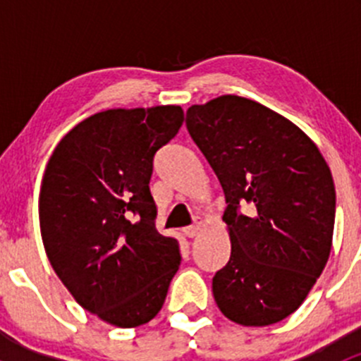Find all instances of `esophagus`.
<instances>
[{"label":"esophagus","instance_id":"34e87169","mask_svg":"<svg viewBox=\"0 0 361 361\" xmlns=\"http://www.w3.org/2000/svg\"><path fill=\"white\" fill-rule=\"evenodd\" d=\"M201 227H202V220H201V218H197V220L194 221V225L183 228V234L187 235V238H195V235L201 232Z\"/></svg>","mask_w":361,"mask_h":361}]
</instances>
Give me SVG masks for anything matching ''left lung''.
Instances as JSON below:
<instances>
[{
	"label": "left lung",
	"mask_w": 361,
	"mask_h": 361,
	"mask_svg": "<svg viewBox=\"0 0 361 361\" xmlns=\"http://www.w3.org/2000/svg\"><path fill=\"white\" fill-rule=\"evenodd\" d=\"M187 129L225 194L231 258L214 274L220 311L245 326L300 307L329 260L336 187L318 147L295 123L239 96L187 111ZM250 205V213H240Z\"/></svg>",
	"instance_id": "obj_1"
}]
</instances>
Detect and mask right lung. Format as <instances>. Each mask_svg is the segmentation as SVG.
<instances>
[{
    "label": "right lung",
    "mask_w": 361,
    "mask_h": 361,
    "mask_svg": "<svg viewBox=\"0 0 361 361\" xmlns=\"http://www.w3.org/2000/svg\"><path fill=\"white\" fill-rule=\"evenodd\" d=\"M183 123L180 106L106 110L61 140L39 190L43 246L85 311L133 329L157 316L180 267L155 228L154 157Z\"/></svg>",
    "instance_id": "right-lung-1"
}]
</instances>
